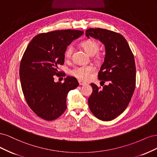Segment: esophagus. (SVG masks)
Returning a JSON list of instances; mask_svg holds the SVG:
<instances>
[{"label":"esophagus","instance_id":"1","mask_svg":"<svg viewBox=\"0 0 157 157\" xmlns=\"http://www.w3.org/2000/svg\"><path fill=\"white\" fill-rule=\"evenodd\" d=\"M78 83H79L80 86H84V85L86 84V82H84L81 81V80H78Z\"/></svg>","mask_w":157,"mask_h":157}]
</instances>
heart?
Returning <instances> with one entry per match:
<instances>
[{
    "instance_id": "obj_1",
    "label": "heart",
    "mask_w": 157,
    "mask_h": 157,
    "mask_svg": "<svg viewBox=\"0 0 157 157\" xmlns=\"http://www.w3.org/2000/svg\"><path fill=\"white\" fill-rule=\"evenodd\" d=\"M80 46L90 56H94L99 49V44L97 41L92 39L82 42L80 43ZM73 47L71 45L69 46L65 52V58H70L73 54ZM93 70L94 68L91 65H83L74 68L71 71V73L80 80H87L90 78Z\"/></svg>"
}]
</instances>
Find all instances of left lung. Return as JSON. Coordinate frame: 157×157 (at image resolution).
I'll list each match as a JSON object with an SVG mask.
<instances>
[{
	"instance_id": "8db88e82",
	"label": "left lung",
	"mask_w": 157,
	"mask_h": 157,
	"mask_svg": "<svg viewBox=\"0 0 157 157\" xmlns=\"http://www.w3.org/2000/svg\"><path fill=\"white\" fill-rule=\"evenodd\" d=\"M90 36L105 46V56L98 73L101 82L109 81L99 89L91 84L93 91L88 98L90 111L98 119L109 121L119 116L126 109L136 86L134 57L126 40L122 35L96 28L86 31Z\"/></svg>"
}]
</instances>
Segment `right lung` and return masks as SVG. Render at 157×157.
<instances>
[{"mask_svg": "<svg viewBox=\"0 0 157 157\" xmlns=\"http://www.w3.org/2000/svg\"><path fill=\"white\" fill-rule=\"evenodd\" d=\"M78 30L54 31L35 36L23 54L20 77L25 100L34 113L46 121L60 117L67 108L69 92L78 86L73 77L54 82L58 66L63 65L65 52L72 41L83 35Z\"/></svg>", "mask_w": 157, "mask_h": 157, "instance_id": "obj_1", "label": "right lung"}]
</instances>
